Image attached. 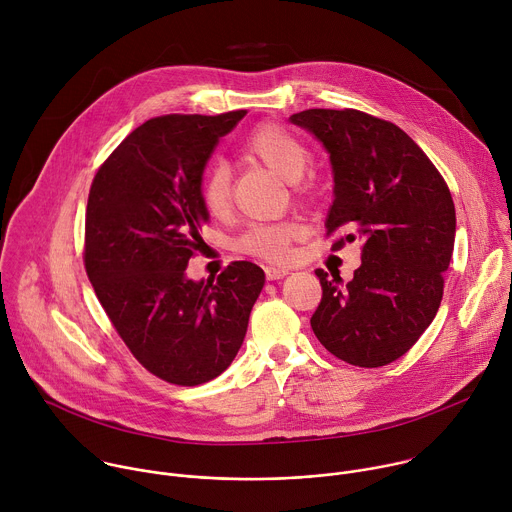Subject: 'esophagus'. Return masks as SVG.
<instances>
[{"instance_id":"esophagus-1","label":"esophagus","mask_w":512,"mask_h":512,"mask_svg":"<svg viewBox=\"0 0 512 512\" xmlns=\"http://www.w3.org/2000/svg\"><path fill=\"white\" fill-rule=\"evenodd\" d=\"M289 273V269L287 267H275V265H269V267H265V277L267 279H281V277H285Z\"/></svg>"}]
</instances>
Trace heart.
Here are the masks:
<instances>
[{
	"instance_id": "b5f03b06",
	"label": "heart",
	"mask_w": 512,
	"mask_h": 512,
	"mask_svg": "<svg viewBox=\"0 0 512 512\" xmlns=\"http://www.w3.org/2000/svg\"><path fill=\"white\" fill-rule=\"evenodd\" d=\"M243 152L279 178L294 184L300 198L312 196V184L302 180L312 162V154L308 145L289 129L277 123H261L247 135ZM198 198L202 208L214 218H223L231 212L233 186L231 170L225 164L216 162L206 170L198 188ZM304 231L306 227L300 221L253 225L239 237L237 249L245 255L281 263L289 257L291 245L304 235Z\"/></svg>"
}]
</instances>
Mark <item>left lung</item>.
<instances>
[{"instance_id": "obj_1", "label": "left lung", "mask_w": 512, "mask_h": 512, "mask_svg": "<svg viewBox=\"0 0 512 512\" xmlns=\"http://www.w3.org/2000/svg\"><path fill=\"white\" fill-rule=\"evenodd\" d=\"M330 154L334 202L326 237L358 239L352 281L316 269L322 300L312 330L336 358L377 369L403 356L433 322L456 235L444 176L395 123L358 109H308L289 117Z\"/></svg>"}]
</instances>
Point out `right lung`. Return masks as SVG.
Listing matches in <instances>:
<instances>
[{"label":"right lung","mask_w":512,"mask_h":512,"mask_svg":"<svg viewBox=\"0 0 512 512\" xmlns=\"http://www.w3.org/2000/svg\"><path fill=\"white\" fill-rule=\"evenodd\" d=\"M247 115L170 113L133 129L99 166L85 214V269L113 328L158 379L196 387L237 356L265 281L251 261L192 281L208 223L198 188L216 143Z\"/></svg>","instance_id":"right-lung-1"}]
</instances>
